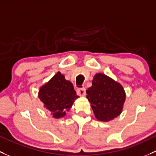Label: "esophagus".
<instances>
[{"label":"esophagus","instance_id":"obj_1","mask_svg":"<svg viewBox=\"0 0 156 156\" xmlns=\"http://www.w3.org/2000/svg\"><path fill=\"white\" fill-rule=\"evenodd\" d=\"M77 94L81 96H86V90H85V88H81V89L77 90Z\"/></svg>","mask_w":156,"mask_h":156}]
</instances>
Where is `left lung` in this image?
Returning <instances> with one entry per match:
<instances>
[{
	"label": "left lung",
	"mask_w": 156,
	"mask_h": 156,
	"mask_svg": "<svg viewBox=\"0 0 156 156\" xmlns=\"http://www.w3.org/2000/svg\"><path fill=\"white\" fill-rule=\"evenodd\" d=\"M87 94L95 117L99 121L108 122L120 114L126 93L122 85L112 78L104 74H96Z\"/></svg>",
	"instance_id": "8db88e82"
}]
</instances>
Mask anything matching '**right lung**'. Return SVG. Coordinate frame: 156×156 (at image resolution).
<instances>
[{
    "label": "right lung",
    "instance_id": "1",
    "mask_svg": "<svg viewBox=\"0 0 156 156\" xmlns=\"http://www.w3.org/2000/svg\"><path fill=\"white\" fill-rule=\"evenodd\" d=\"M78 97L73 83L66 81L64 75L60 72L48 83L41 87L39 92V98L55 118L65 116L66 111L69 110L75 100Z\"/></svg>",
    "mask_w": 156,
    "mask_h": 156
}]
</instances>
